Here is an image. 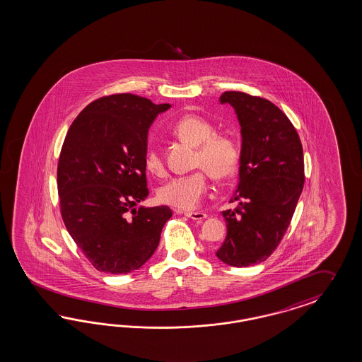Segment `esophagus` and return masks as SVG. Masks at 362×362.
Wrapping results in <instances>:
<instances>
[{
	"label": "esophagus",
	"instance_id": "1",
	"mask_svg": "<svg viewBox=\"0 0 362 362\" xmlns=\"http://www.w3.org/2000/svg\"><path fill=\"white\" fill-rule=\"evenodd\" d=\"M185 215L187 216V218H191L192 221H198V222H202L203 219H206L207 218V215L204 214V212L195 211V212H185Z\"/></svg>",
	"mask_w": 362,
	"mask_h": 362
}]
</instances>
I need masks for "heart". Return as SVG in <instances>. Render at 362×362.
Masks as SVG:
<instances>
[{
  "instance_id": "obj_1",
  "label": "heart",
  "mask_w": 362,
  "mask_h": 362,
  "mask_svg": "<svg viewBox=\"0 0 362 362\" xmlns=\"http://www.w3.org/2000/svg\"><path fill=\"white\" fill-rule=\"evenodd\" d=\"M173 132L180 140L197 147L195 167L204 168V171L218 180L235 174L240 158L237 143L230 137L215 135L214 125L207 120L191 115L185 116L175 123ZM144 167L150 174L162 175L164 163L160 152L156 148H148L144 155ZM204 171L168 180L158 189V199L176 210H195L209 188Z\"/></svg>"
}]
</instances>
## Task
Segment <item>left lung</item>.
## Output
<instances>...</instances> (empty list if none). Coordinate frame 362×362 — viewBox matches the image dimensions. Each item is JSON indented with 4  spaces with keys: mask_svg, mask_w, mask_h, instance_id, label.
I'll list each match as a JSON object with an SVG mask.
<instances>
[{
    "mask_svg": "<svg viewBox=\"0 0 362 362\" xmlns=\"http://www.w3.org/2000/svg\"><path fill=\"white\" fill-rule=\"evenodd\" d=\"M230 104L240 125L239 183L222 212L227 235L216 257L230 266L247 267L266 261L279 245L303 188V150L298 134L269 100L230 90L219 98Z\"/></svg>",
    "mask_w": 362,
    "mask_h": 362,
    "instance_id": "1",
    "label": "left lung"
}]
</instances>
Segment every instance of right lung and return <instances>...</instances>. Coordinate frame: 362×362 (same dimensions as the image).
<instances>
[{"label": "right lung", "instance_id": "obj_1", "mask_svg": "<svg viewBox=\"0 0 362 362\" xmlns=\"http://www.w3.org/2000/svg\"><path fill=\"white\" fill-rule=\"evenodd\" d=\"M170 107L131 93L104 96L88 104L68 129L57 165L62 216L99 272L140 269L173 216L167 206L136 210L148 195V129Z\"/></svg>", "mask_w": 362, "mask_h": 362}]
</instances>
